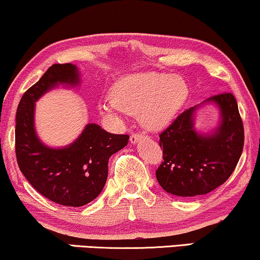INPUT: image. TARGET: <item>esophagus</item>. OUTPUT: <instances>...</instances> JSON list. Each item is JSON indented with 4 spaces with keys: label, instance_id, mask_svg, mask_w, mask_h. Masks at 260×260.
<instances>
[{
    "label": "esophagus",
    "instance_id": "1",
    "mask_svg": "<svg viewBox=\"0 0 260 260\" xmlns=\"http://www.w3.org/2000/svg\"><path fill=\"white\" fill-rule=\"evenodd\" d=\"M145 136L143 134H138V133H134L133 135H131L130 136V141H131V143H137L138 141H141L142 138H144Z\"/></svg>",
    "mask_w": 260,
    "mask_h": 260
}]
</instances>
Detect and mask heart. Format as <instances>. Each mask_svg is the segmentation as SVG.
Listing matches in <instances>:
<instances>
[{"mask_svg":"<svg viewBox=\"0 0 260 260\" xmlns=\"http://www.w3.org/2000/svg\"><path fill=\"white\" fill-rule=\"evenodd\" d=\"M188 94V85L179 76L161 72L133 73L116 81L112 97L103 99L101 111L117 122L126 113H138L142 125L159 130L172 122Z\"/></svg>","mask_w":260,"mask_h":260,"instance_id":"obj_1","label":"heart"}]
</instances>
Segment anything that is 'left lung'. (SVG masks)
I'll list each match as a JSON object with an SVG mask.
<instances>
[{
	"label": "left lung",
	"instance_id": "left-lung-1",
	"mask_svg": "<svg viewBox=\"0 0 260 260\" xmlns=\"http://www.w3.org/2000/svg\"><path fill=\"white\" fill-rule=\"evenodd\" d=\"M221 111V123L213 135L194 129L190 108L159 134L163 161L156 179L167 193L176 197L204 195L226 182L234 172L244 148V125L236 98L230 92L208 98Z\"/></svg>",
	"mask_w": 260,
	"mask_h": 260
}]
</instances>
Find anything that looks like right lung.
<instances>
[{"label":"right lung","instance_id":"1","mask_svg":"<svg viewBox=\"0 0 260 260\" xmlns=\"http://www.w3.org/2000/svg\"><path fill=\"white\" fill-rule=\"evenodd\" d=\"M78 81L76 65H52L23 93L15 126L17 165L28 182L45 198L70 207H80L98 197L108 179L110 156L129 140V135L110 134L97 124H87L78 140L66 148L52 149L39 141L34 130L35 102L55 85Z\"/></svg>","mask_w":260,"mask_h":260}]
</instances>
